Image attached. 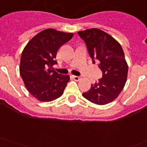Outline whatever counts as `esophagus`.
Instances as JSON below:
<instances>
[{"mask_svg":"<svg viewBox=\"0 0 147 147\" xmlns=\"http://www.w3.org/2000/svg\"><path fill=\"white\" fill-rule=\"evenodd\" d=\"M72 78L75 81H79L81 80V77L80 76H73Z\"/></svg>","mask_w":147,"mask_h":147,"instance_id":"34e87169","label":"esophagus"}]
</instances>
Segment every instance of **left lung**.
I'll return each mask as SVG.
<instances>
[{
	"label": "left lung",
	"mask_w": 147,
	"mask_h": 147,
	"mask_svg": "<svg viewBox=\"0 0 147 147\" xmlns=\"http://www.w3.org/2000/svg\"><path fill=\"white\" fill-rule=\"evenodd\" d=\"M78 34L86 44L93 63L98 61L102 71V77L82 96L98 105L112 102L123 89L128 76L123 49L118 41L100 29H87L79 31Z\"/></svg>",
	"instance_id": "left-lung-1"
}]
</instances>
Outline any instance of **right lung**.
Listing matches in <instances>:
<instances>
[{"instance_id":"1","label":"right lung","mask_w":147,"mask_h":147,"mask_svg":"<svg viewBox=\"0 0 147 147\" xmlns=\"http://www.w3.org/2000/svg\"><path fill=\"white\" fill-rule=\"evenodd\" d=\"M73 33L47 28L29 41L22 53L19 73L30 94L40 101L49 102L63 94L68 75L53 71L58 49L69 41Z\"/></svg>"}]
</instances>
